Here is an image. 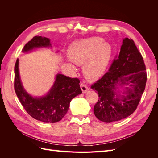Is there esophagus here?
I'll return each instance as SVG.
<instances>
[{
    "label": "esophagus",
    "instance_id": "34e87169",
    "mask_svg": "<svg viewBox=\"0 0 158 158\" xmlns=\"http://www.w3.org/2000/svg\"><path fill=\"white\" fill-rule=\"evenodd\" d=\"M80 88H81V89H82L83 93H85L89 89L88 87L87 86V85L84 84V83H81L80 84Z\"/></svg>",
    "mask_w": 158,
    "mask_h": 158
}]
</instances>
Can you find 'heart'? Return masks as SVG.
<instances>
[{
  "label": "heart",
  "mask_w": 158,
  "mask_h": 158,
  "mask_svg": "<svg viewBox=\"0 0 158 158\" xmlns=\"http://www.w3.org/2000/svg\"><path fill=\"white\" fill-rule=\"evenodd\" d=\"M70 59L77 64L84 63V74L88 79L99 78L106 70L111 55V47L102 38L91 37L72 44L68 49Z\"/></svg>",
  "instance_id": "obj_1"
}]
</instances>
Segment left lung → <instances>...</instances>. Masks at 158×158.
Returning a JSON list of instances; mask_svg holds the SVG:
<instances>
[{"label": "left lung", "mask_w": 158, "mask_h": 158, "mask_svg": "<svg viewBox=\"0 0 158 158\" xmlns=\"http://www.w3.org/2000/svg\"><path fill=\"white\" fill-rule=\"evenodd\" d=\"M146 80L143 57L134 41L126 37L109 71L91 86L99 97L94 107L95 116L106 123L130 116L140 101ZM118 86L125 88L123 93L118 91Z\"/></svg>", "instance_id": "left-lung-1"}]
</instances>
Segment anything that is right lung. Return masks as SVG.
<instances>
[{
  "instance_id": "right-lung-1",
  "label": "right lung",
  "mask_w": 158,
  "mask_h": 158,
  "mask_svg": "<svg viewBox=\"0 0 158 158\" xmlns=\"http://www.w3.org/2000/svg\"><path fill=\"white\" fill-rule=\"evenodd\" d=\"M51 47L49 39L35 36L23 47V52L40 47ZM78 78L58 74L52 87L45 96L32 97L23 88L19 74L18 59L14 66V90L26 112L33 118L44 123L60 121L67 113L71 100L82 93Z\"/></svg>"
}]
</instances>
